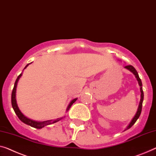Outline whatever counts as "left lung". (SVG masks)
<instances>
[{
	"instance_id": "1",
	"label": "left lung",
	"mask_w": 156,
	"mask_h": 156,
	"mask_svg": "<svg viewBox=\"0 0 156 156\" xmlns=\"http://www.w3.org/2000/svg\"><path fill=\"white\" fill-rule=\"evenodd\" d=\"M125 68L128 69L129 71H131L132 73H133L134 76H135L136 80H137L138 83H139V86H140V91H141V99H140V102H139V107H138V109H137V111H136V113L135 115H134V117L132 118L131 122H129V124L127 125L126 129H125V130L129 129L130 127H131L132 125H133L134 123L136 122V121L137 120L139 117L140 116L141 112V108H142V103H143V100H144V92H143V90H142V83H141V79L139 78L138 73H137V71H136V69H134V67L132 66V65H128V66H125Z\"/></svg>"
}]
</instances>
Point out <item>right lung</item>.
I'll return each instance as SVG.
<instances>
[{"mask_svg":"<svg viewBox=\"0 0 156 156\" xmlns=\"http://www.w3.org/2000/svg\"><path fill=\"white\" fill-rule=\"evenodd\" d=\"M30 64H31V63H30ZM28 64L27 66H25V68L24 69H26L27 67L29 66V64ZM22 76V73H20V75L18 76L17 80H16L15 83V85H14V87H13V90H12V97H11L12 106V108L14 109V111H15L16 115L18 116V118H20V120H21V121L23 122L24 123H25V124L28 125H30V126H31V127H35V128L41 129V128H43V127H44L45 126H46V125L52 124V123H55V122H57L59 121V120H60L61 119H62V118H63V117L60 118H57V119H56V120H45V121H43V122L35 121V120H31V119H29V118H28L24 114H23L22 112H21V111L20 110V108H19L18 106H17V101H16V88H17L18 80H20V77ZM76 100H77V98L73 99V100H72L70 102V104H69L68 107H67L66 111L69 110V108H71V106H72V104H73Z\"/></svg>","mask_w":156,"mask_h":156,"instance_id":"right-lung-1","label":"right lung"}]
</instances>
